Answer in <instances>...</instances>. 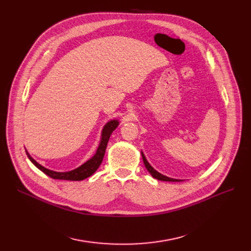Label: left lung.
<instances>
[{"mask_svg":"<svg viewBox=\"0 0 251 251\" xmlns=\"http://www.w3.org/2000/svg\"><path fill=\"white\" fill-rule=\"evenodd\" d=\"M141 156H142V160H143L144 166H146V168L148 169L150 174H151L153 178H155V179H157V180H161V181H169V182H180V181H183V180H180V179L170 178V177H167V176H165V175L159 173V172H157V171H155V170L151 166V164L148 162L147 157L144 156V153H143L142 151H141Z\"/></svg>","mask_w":251,"mask_h":251,"instance_id":"obj_1","label":"left lung"}]
</instances>
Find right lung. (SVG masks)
<instances>
[{"mask_svg": "<svg viewBox=\"0 0 251 251\" xmlns=\"http://www.w3.org/2000/svg\"><path fill=\"white\" fill-rule=\"evenodd\" d=\"M118 125H119L118 120H111L107 124H105L101 130L100 141L99 148H98L95 155L92 156L91 159H89L88 161H86L84 164H82L81 166H79L78 168H76L72 171H68V172H56V171H51L50 169H47L44 166H42L41 164H38L28 153L27 151H26V154H27L30 162L37 169L41 170L42 172H44L46 175L50 176L52 179L80 181V180H83V179L91 176L99 169V167L100 166V164L102 162L110 136L113 133V131L118 127Z\"/></svg>", "mask_w": 251, "mask_h": 251, "instance_id": "1", "label": "right lung"}]
</instances>
